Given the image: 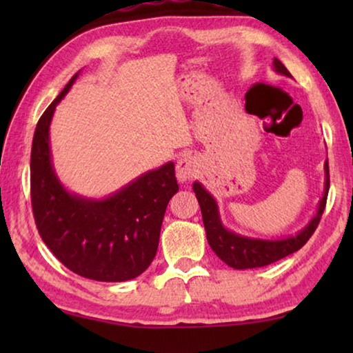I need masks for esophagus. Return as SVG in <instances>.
I'll use <instances>...</instances> for the list:
<instances>
[{"label":"esophagus","instance_id":"1","mask_svg":"<svg viewBox=\"0 0 353 353\" xmlns=\"http://www.w3.org/2000/svg\"><path fill=\"white\" fill-rule=\"evenodd\" d=\"M198 172V162L193 157H183L176 165V177L179 182H187Z\"/></svg>","mask_w":353,"mask_h":353}]
</instances>
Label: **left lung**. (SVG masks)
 <instances>
[{
	"mask_svg": "<svg viewBox=\"0 0 353 353\" xmlns=\"http://www.w3.org/2000/svg\"><path fill=\"white\" fill-rule=\"evenodd\" d=\"M272 68L276 73L291 77V73L285 68V65L274 59ZM324 194L316 208L314 216L308 221L305 227H302L296 235H288L286 238H277V240H266V238H254L246 236L236 232L227 229L223 224L219 214V207L216 199L204 188V185L196 181L193 183V191L198 198L202 221H204L207 241L214 254H216L225 265H229L234 270H252V268L268 266L271 263L285 259L290 254L296 252L305 244L313 232L318 227L322 213H324L327 194H328V162L324 163Z\"/></svg>",
	"mask_w": 353,
	"mask_h": 353,
	"instance_id": "8db88e82",
	"label": "left lung"
}]
</instances>
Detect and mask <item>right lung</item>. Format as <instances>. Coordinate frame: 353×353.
Segmentation results:
<instances>
[{
    "mask_svg": "<svg viewBox=\"0 0 353 353\" xmlns=\"http://www.w3.org/2000/svg\"><path fill=\"white\" fill-rule=\"evenodd\" d=\"M79 73L40 117L31 151V201L41 240L70 271L98 282H126L151 265L170 199L174 163L146 171L105 198L70 191L52 165L50 126Z\"/></svg>",
    "mask_w": 353,
    "mask_h": 353,
    "instance_id": "add662e5",
    "label": "right lung"
}]
</instances>
